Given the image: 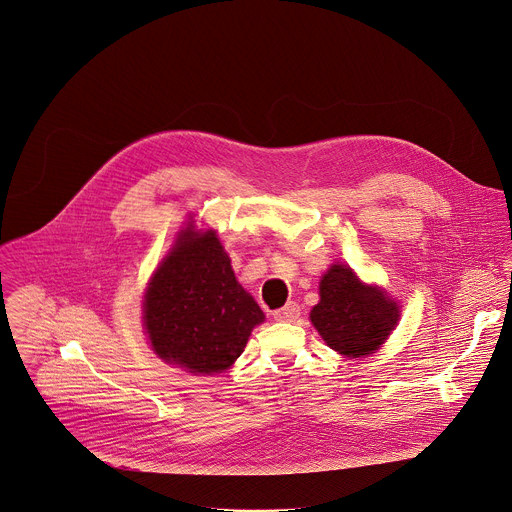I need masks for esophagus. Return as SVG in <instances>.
<instances>
[{"label": "esophagus", "instance_id": "esophagus-1", "mask_svg": "<svg viewBox=\"0 0 512 512\" xmlns=\"http://www.w3.org/2000/svg\"><path fill=\"white\" fill-rule=\"evenodd\" d=\"M299 313H301V307H299L295 301H289L285 307L277 309V311L273 313V317H275L277 321H295V319L299 317Z\"/></svg>", "mask_w": 512, "mask_h": 512}]
</instances>
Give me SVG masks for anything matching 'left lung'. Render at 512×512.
I'll return each mask as SVG.
<instances>
[{
    "label": "left lung",
    "mask_w": 512,
    "mask_h": 512,
    "mask_svg": "<svg viewBox=\"0 0 512 512\" xmlns=\"http://www.w3.org/2000/svg\"><path fill=\"white\" fill-rule=\"evenodd\" d=\"M311 323L325 343L347 357L373 353L399 321V307L381 289L367 287L351 267L333 265L319 285Z\"/></svg>",
    "instance_id": "obj_1"
}]
</instances>
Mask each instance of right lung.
<instances>
[{"label":"right lung","instance_id":"add662e5","mask_svg":"<svg viewBox=\"0 0 512 512\" xmlns=\"http://www.w3.org/2000/svg\"><path fill=\"white\" fill-rule=\"evenodd\" d=\"M265 315L237 283L217 235L187 227L155 271L143 303L153 351L191 373H221Z\"/></svg>","mask_w":512,"mask_h":512}]
</instances>
